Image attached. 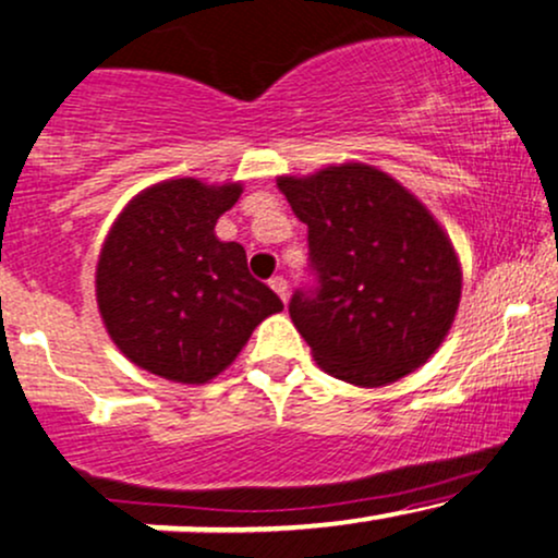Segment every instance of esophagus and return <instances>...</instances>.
I'll return each mask as SVG.
<instances>
[{"instance_id": "obj_1", "label": "esophagus", "mask_w": 558, "mask_h": 558, "mask_svg": "<svg viewBox=\"0 0 558 558\" xmlns=\"http://www.w3.org/2000/svg\"><path fill=\"white\" fill-rule=\"evenodd\" d=\"M269 289H272L275 293H278L280 299H289V283H286L283 275H275V278H269Z\"/></svg>"}]
</instances>
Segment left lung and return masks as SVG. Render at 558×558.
Listing matches in <instances>:
<instances>
[{"mask_svg":"<svg viewBox=\"0 0 558 558\" xmlns=\"http://www.w3.org/2000/svg\"><path fill=\"white\" fill-rule=\"evenodd\" d=\"M310 230L317 289L289 312L323 371L387 387L426 363L456 320L461 262L434 214L387 171L360 161L278 177Z\"/></svg>","mask_w":558,"mask_h":558,"instance_id":"left-lung-1","label":"left lung"}]
</instances>
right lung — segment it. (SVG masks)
Segmentation results:
<instances>
[{
  "label": "right lung",
  "instance_id": "obj_1",
  "mask_svg": "<svg viewBox=\"0 0 558 558\" xmlns=\"http://www.w3.org/2000/svg\"><path fill=\"white\" fill-rule=\"evenodd\" d=\"M241 193V182L163 180L140 190L110 225L95 269L97 310L137 368L174 384L211 381L283 310L248 272L241 243L214 232Z\"/></svg>",
  "mask_w": 558,
  "mask_h": 558
}]
</instances>
